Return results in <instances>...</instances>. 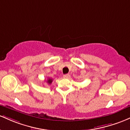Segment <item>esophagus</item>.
Returning a JSON list of instances; mask_svg holds the SVG:
<instances>
[{
    "mask_svg": "<svg viewBox=\"0 0 130 130\" xmlns=\"http://www.w3.org/2000/svg\"><path fill=\"white\" fill-rule=\"evenodd\" d=\"M68 77H69V74H65V75H63V77L64 78H68Z\"/></svg>",
    "mask_w": 130,
    "mask_h": 130,
    "instance_id": "obj_1",
    "label": "esophagus"
}]
</instances>
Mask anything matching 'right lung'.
Returning <instances> with one entry per match:
<instances>
[{
    "label": "right lung",
    "instance_id": "right-lung-1",
    "mask_svg": "<svg viewBox=\"0 0 130 130\" xmlns=\"http://www.w3.org/2000/svg\"><path fill=\"white\" fill-rule=\"evenodd\" d=\"M52 82H53V80H52V78H48L47 82H47L48 84H51L52 83Z\"/></svg>",
    "mask_w": 130,
    "mask_h": 130
}]
</instances>
